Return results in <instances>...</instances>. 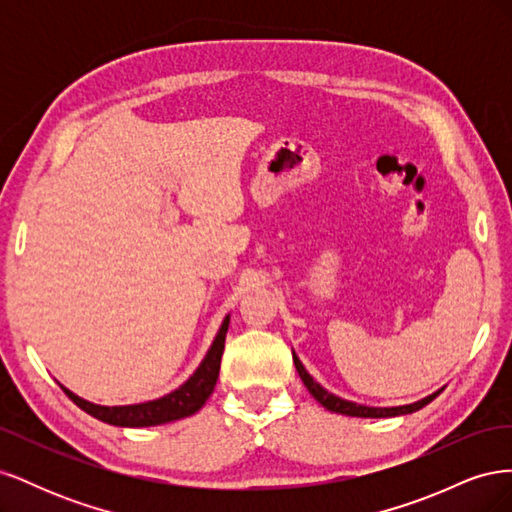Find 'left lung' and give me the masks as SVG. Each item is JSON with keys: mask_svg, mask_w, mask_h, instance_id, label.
I'll list each match as a JSON object with an SVG mask.
<instances>
[{"mask_svg": "<svg viewBox=\"0 0 512 512\" xmlns=\"http://www.w3.org/2000/svg\"><path fill=\"white\" fill-rule=\"evenodd\" d=\"M292 361H294V367H297V371H299V376H301L303 384L307 386V391L312 393V397L318 401V404H322L324 408L331 410V412H337V414L361 416V418L401 416V414H410V412H416V410L425 408V406L429 404V401H433V399H436V397L440 395V391H438V393H433V395H429V397H425V399H421V401H416V404L397 406V408H369V406H359V404H354V401H346V399H342V397H335V395L329 393V391H324L322 386H320L312 376L307 374L303 363L299 361V356L294 354V352H292Z\"/></svg>", "mask_w": 512, "mask_h": 512, "instance_id": "1", "label": "left lung"}]
</instances>
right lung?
<instances>
[{
    "label": "right lung",
    "mask_w": 512,
    "mask_h": 512,
    "mask_svg": "<svg viewBox=\"0 0 512 512\" xmlns=\"http://www.w3.org/2000/svg\"><path fill=\"white\" fill-rule=\"evenodd\" d=\"M230 316L224 318L222 327L215 335L213 344L207 352V356L200 363V367L194 371V376L181 384L177 391L168 393L160 399L147 401V404H134V406H98L91 404V401L81 399L68 391L66 386H61L64 393L74 401L76 406L91 414L94 418L108 425H119V427H151V425H162L170 421H179L183 416H190L205 406V401L215 389V382L220 376V363H222V352L226 342V331H228Z\"/></svg>",
    "instance_id": "right-lung-1"
}]
</instances>
